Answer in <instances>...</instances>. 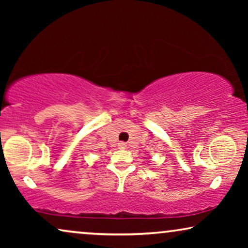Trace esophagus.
<instances>
[{
  "label": "esophagus",
  "instance_id": "esophagus-1",
  "mask_svg": "<svg viewBox=\"0 0 248 248\" xmlns=\"http://www.w3.org/2000/svg\"><path fill=\"white\" fill-rule=\"evenodd\" d=\"M118 148H120V149H125V148H126V144H125L124 142H120V143H118Z\"/></svg>",
  "mask_w": 248,
  "mask_h": 248
}]
</instances>
